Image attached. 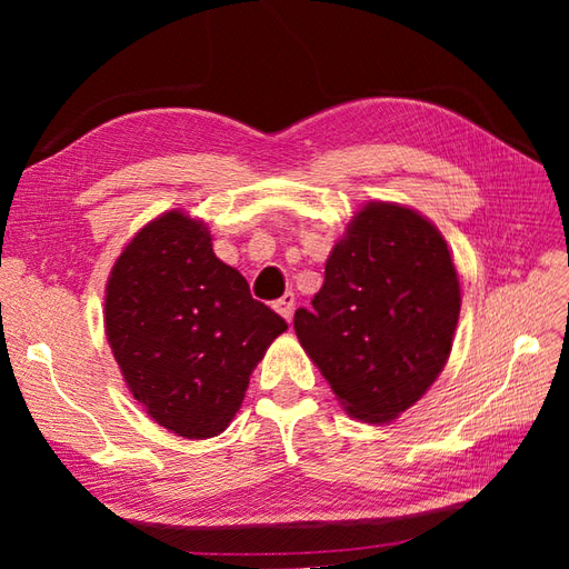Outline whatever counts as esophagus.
I'll list each match as a JSON object with an SVG mask.
<instances>
[{
  "label": "esophagus",
  "mask_w": 569,
  "mask_h": 569,
  "mask_svg": "<svg viewBox=\"0 0 569 569\" xmlns=\"http://www.w3.org/2000/svg\"><path fill=\"white\" fill-rule=\"evenodd\" d=\"M295 303H297L295 295H291V291H287L282 299L274 301V311H278L287 322H291V316H295Z\"/></svg>",
  "instance_id": "obj_1"
}]
</instances>
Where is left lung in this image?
Listing matches in <instances>:
<instances>
[{
	"instance_id": "1",
	"label": "left lung",
	"mask_w": 569,
	"mask_h": 569,
	"mask_svg": "<svg viewBox=\"0 0 569 569\" xmlns=\"http://www.w3.org/2000/svg\"><path fill=\"white\" fill-rule=\"evenodd\" d=\"M295 330L349 416L391 422L435 385L453 347L460 284L441 232L418 211L370 201L325 263Z\"/></svg>"
}]
</instances>
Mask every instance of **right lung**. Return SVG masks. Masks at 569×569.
I'll return each instance as SVG.
<instances>
[{
	"label": "right lung",
	"instance_id": "1",
	"mask_svg": "<svg viewBox=\"0 0 569 569\" xmlns=\"http://www.w3.org/2000/svg\"><path fill=\"white\" fill-rule=\"evenodd\" d=\"M104 327L149 416L178 437L209 439L232 422L256 363L287 322L213 253L201 220L168 211L118 256Z\"/></svg>",
	"mask_w": 569,
	"mask_h": 569
}]
</instances>
